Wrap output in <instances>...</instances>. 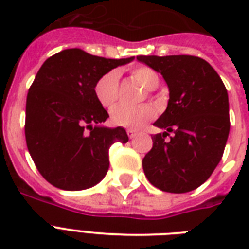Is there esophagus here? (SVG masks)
<instances>
[{
  "label": "esophagus",
  "mask_w": 249,
  "mask_h": 249,
  "mask_svg": "<svg viewBox=\"0 0 249 249\" xmlns=\"http://www.w3.org/2000/svg\"><path fill=\"white\" fill-rule=\"evenodd\" d=\"M126 134H128L129 138H134L137 134V130H134V129H126Z\"/></svg>",
  "instance_id": "34e87169"
}]
</instances>
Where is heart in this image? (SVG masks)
I'll return each mask as SVG.
<instances>
[{"label": "heart", "instance_id": "b5f03b06", "mask_svg": "<svg viewBox=\"0 0 249 249\" xmlns=\"http://www.w3.org/2000/svg\"><path fill=\"white\" fill-rule=\"evenodd\" d=\"M132 77L144 89L154 90L159 85V75L152 68L141 66L133 70ZM94 95L99 105L105 108H112L119 98V73L109 71L99 77L94 85ZM155 116V108L151 105H144L140 108H128L119 106L111 111V121L117 126L138 129Z\"/></svg>", "mask_w": 249, "mask_h": 249}]
</instances>
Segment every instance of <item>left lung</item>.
I'll return each mask as SVG.
<instances>
[{
  "label": "left lung",
  "mask_w": 249,
  "mask_h": 249,
  "mask_svg": "<svg viewBox=\"0 0 249 249\" xmlns=\"http://www.w3.org/2000/svg\"><path fill=\"white\" fill-rule=\"evenodd\" d=\"M161 73L169 89L164 113L154 123L165 129L152 137L142 165L161 191L189 193L203 185L224 155L230 132L228 90L208 62L193 55H140ZM173 132L170 141L165 137Z\"/></svg>",
  "instance_id": "1"
}]
</instances>
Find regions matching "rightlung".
I'll use <instances>...</instances> for the list:
<instances>
[{
  "instance_id": "add662e5",
  "label": "right lung",
  "mask_w": 249,
  "mask_h": 249,
  "mask_svg": "<svg viewBox=\"0 0 249 249\" xmlns=\"http://www.w3.org/2000/svg\"><path fill=\"white\" fill-rule=\"evenodd\" d=\"M133 59L66 49L41 66L27 95L25 141L38 172L53 186L67 191L93 187L108 170L109 147L129 141L124 128L101 124L108 113L94 95V85Z\"/></svg>"
}]
</instances>
